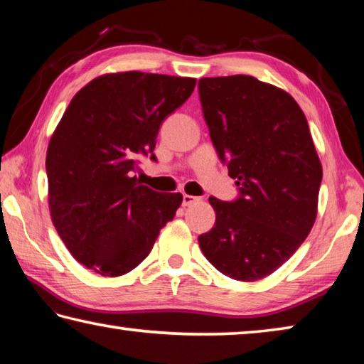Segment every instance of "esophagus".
<instances>
[{
	"instance_id": "esophagus-1",
	"label": "esophagus",
	"mask_w": 364,
	"mask_h": 364,
	"mask_svg": "<svg viewBox=\"0 0 364 364\" xmlns=\"http://www.w3.org/2000/svg\"><path fill=\"white\" fill-rule=\"evenodd\" d=\"M196 202H199V197L189 196V194H183V205H184V207L193 205V204H196Z\"/></svg>"
}]
</instances>
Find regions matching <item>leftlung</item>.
Returning a JSON list of instances; mask_svg holds the SVG:
<instances>
[{
	"instance_id": "8db88e82",
	"label": "left lung",
	"mask_w": 364,
	"mask_h": 364,
	"mask_svg": "<svg viewBox=\"0 0 364 364\" xmlns=\"http://www.w3.org/2000/svg\"><path fill=\"white\" fill-rule=\"evenodd\" d=\"M215 151L239 196L210 197L215 226L199 245L220 273L257 281L278 269L316 218L323 168L310 128L291 95L249 75L199 80Z\"/></svg>"
}]
</instances>
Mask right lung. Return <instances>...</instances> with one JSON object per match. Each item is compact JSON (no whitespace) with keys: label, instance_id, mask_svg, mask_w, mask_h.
<instances>
[{"label":"right lung","instance_id":"add662e5","mask_svg":"<svg viewBox=\"0 0 364 364\" xmlns=\"http://www.w3.org/2000/svg\"><path fill=\"white\" fill-rule=\"evenodd\" d=\"M194 78L122 72L95 78L73 96L49 141L46 175L53 223L75 260L122 276L149 255L183 196L133 176L154 156L162 122L186 102Z\"/></svg>","mask_w":364,"mask_h":364}]
</instances>
